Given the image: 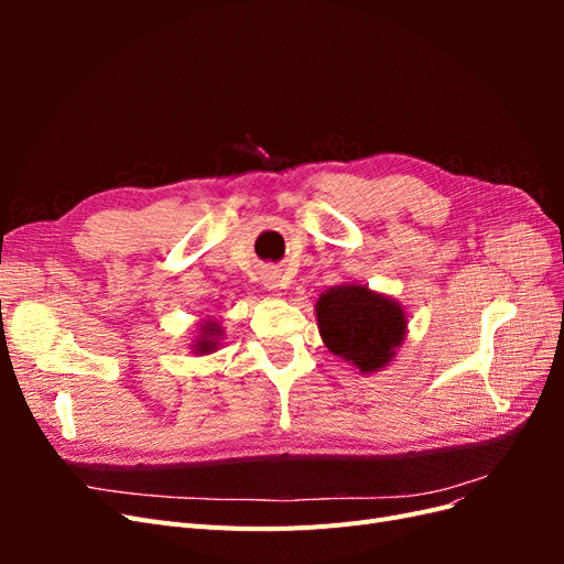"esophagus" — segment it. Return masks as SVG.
Segmentation results:
<instances>
[{
  "label": "esophagus",
  "instance_id": "34e87169",
  "mask_svg": "<svg viewBox=\"0 0 564 564\" xmlns=\"http://www.w3.org/2000/svg\"><path fill=\"white\" fill-rule=\"evenodd\" d=\"M261 280H263V286L272 292V289L280 286V270L278 268H265L261 272Z\"/></svg>",
  "mask_w": 564,
  "mask_h": 564
}]
</instances>
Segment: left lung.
<instances>
[{
  "label": "left lung",
  "instance_id": "1",
  "mask_svg": "<svg viewBox=\"0 0 564 564\" xmlns=\"http://www.w3.org/2000/svg\"><path fill=\"white\" fill-rule=\"evenodd\" d=\"M322 344L360 373H377L395 360L406 338V311L367 284L329 286L315 303Z\"/></svg>",
  "mask_w": 564,
  "mask_h": 564
}]
</instances>
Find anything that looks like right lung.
Here are the masks:
<instances>
[{"mask_svg":"<svg viewBox=\"0 0 564 564\" xmlns=\"http://www.w3.org/2000/svg\"><path fill=\"white\" fill-rule=\"evenodd\" d=\"M220 340H224V327L216 319H202L199 329L195 332L193 340H191V350L195 355H209L216 352L220 348Z\"/></svg>","mask_w":564,"mask_h":564,"instance_id":"obj_1","label":"right lung"}]
</instances>
